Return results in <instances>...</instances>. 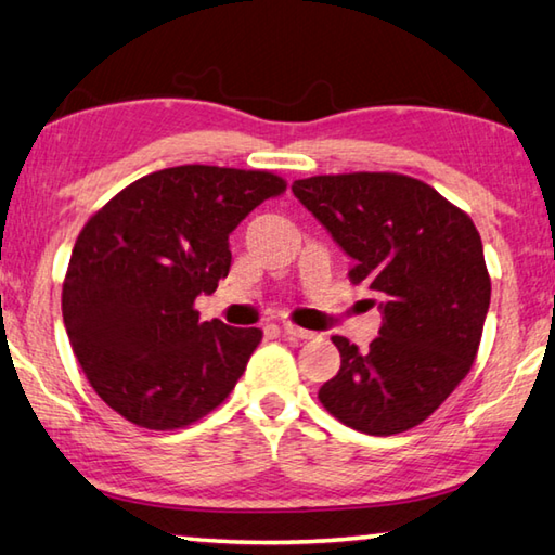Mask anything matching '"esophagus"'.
I'll return each instance as SVG.
<instances>
[{"label": "esophagus", "instance_id": "1", "mask_svg": "<svg viewBox=\"0 0 555 555\" xmlns=\"http://www.w3.org/2000/svg\"><path fill=\"white\" fill-rule=\"evenodd\" d=\"M284 333L291 337V340H313L315 337V333L304 331V327H298L294 323H284Z\"/></svg>", "mask_w": 555, "mask_h": 555}]
</instances>
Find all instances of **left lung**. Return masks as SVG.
<instances>
[{"instance_id": "8db88e82", "label": "left lung", "mask_w": 555, "mask_h": 555, "mask_svg": "<svg viewBox=\"0 0 555 555\" xmlns=\"http://www.w3.org/2000/svg\"><path fill=\"white\" fill-rule=\"evenodd\" d=\"M291 191L354 261L352 284L382 296L379 337L362 352L335 335L340 372L318 399L370 436L418 426L480 347L492 294L480 232L436 188L401 173L313 176Z\"/></svg>"}]
</instances>
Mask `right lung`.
I'll return each mask as SVG.
<instances>
[{
	"mask_svg": "<svg viewBox=\"0 0 555 555\" xmlns=\"http://www.w3.org/2000/svg\"><path fill=\"white\" fill-rule=\"evenodd\" d=\"M284 191L269 171L173 166L88 220L63 281V323L90 387L119 416L173 430L230 397L261 331L201 323L193 304L228 276L232 230Z\"/></svg>",
	"mask_w": 555,
	"mask_h": 555,
	"instance_id": "1",
	"label": "right lung"
}]
</instances>
